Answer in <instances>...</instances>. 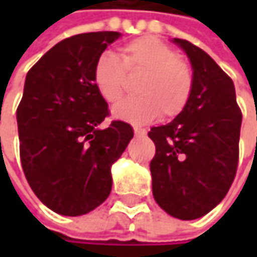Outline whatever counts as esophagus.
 Wrapping results in <instances>:
<instances>
[{
	"label": "esophagus",
	"instance_id": "obj_1",
	"mask_svg": "<svg viewBox=\"0 0 257 257\" xmlns=\"http://www.w3.org/2000/svg\"><path fill=\"white\" fill-rule=\"evenodd\" d=\"M134 134H136L137 137H144V136L147 134V130L140 128V127H134Z\"/></svg>",
	"mask_w": 257,
	"mask_h": 257
}]
</instances>
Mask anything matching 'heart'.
<instances>
[{"mask_svg": "<svg viewBox=\"0 0 257 257\" xmlns=\"http://www.w3.org/2000/svg\"><path fill=\"white\" fill-rule=\"evenodd\" d=\"M124 71L142 73L136 84L139 95L127 98L113 108V115L124 121L144 124L159 114L173 118L182 113L193 91L190 65L177 57L170 45L144 35L125 44L118 58L103 53L94 61L91 80L107 103H117L124 94Z\"/></svg>", "mask_w": 257, "mask_h": 257, "instance_id": "1", "label": "heart"}]
</instances>
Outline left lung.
Wrapping results in <instances>:
<instances>
[{
	"instance_id": "1",
	"label": "left lung",
	"mask_w": 257,
	"mask_h": 257,
	"mask_svg": "<svg viewBox=\"0 0 257 257\" xmlns=\"http://www.w3.org/2000/svg\"><path fill=\"white\" fill-rule=\"evenodd\" d=\"M193 70L192 97L170 123L153 127L150 163L156 203L180 220H194L222 202L239 160L242 113L232 78L202 48L173 38Z\"/></svg>"
}]
</instances>
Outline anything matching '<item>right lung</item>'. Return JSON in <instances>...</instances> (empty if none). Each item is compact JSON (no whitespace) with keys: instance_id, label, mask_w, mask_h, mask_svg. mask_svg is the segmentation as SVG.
<instances>
[{"instance_id":"obj_1","label":"right lung","mask_w":257,"mask_h":257,"mask_svg":"<svg viewBox=\"0 0 257 257\" xmlns=\"http://www.w3.org/2000/svg\"><path fill=\"white\" fill-rule=\"evenodd\" d=\"M121 34L85 33L47 51L25 77L17 108L20 156L28 184L53 212L81 216L111 192V166L133 139L132 125L100 128L108 105L91 80L94 61Z\"/></svg>"}]
</instances>
